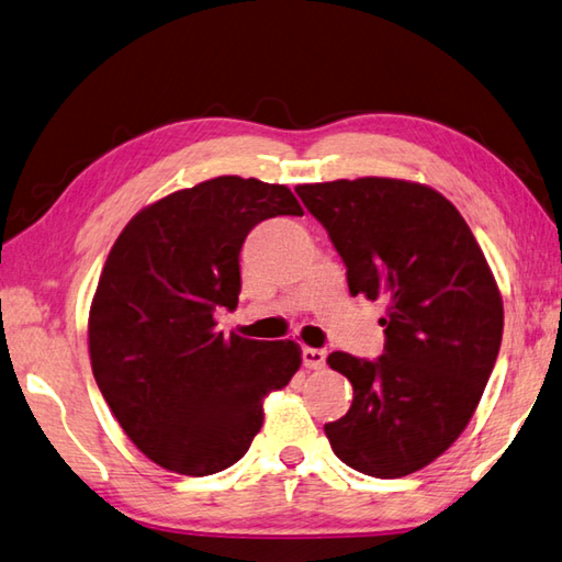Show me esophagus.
<instances>
[{"instance_id":"esophagus-1","label":"esophagus","mask_w":562,"mask_h":562,"mask_svg":"<svg viewBox=\"0 0 562 562\" xmlns=\"http://www.w3.org/2000/svg\"><path fill=\"white\" fill-rule=\"evenodd\" d=\"M303 364L308 367V369H325V364H327V349L305 347L303 349Z\"/></svg>"}]
</instances>
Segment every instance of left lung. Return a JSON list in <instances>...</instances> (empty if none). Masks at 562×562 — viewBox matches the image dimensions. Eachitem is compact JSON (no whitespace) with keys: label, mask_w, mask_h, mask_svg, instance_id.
<instances>
[{"label":"left lung","mask_w":562,"mask_h":562,"mask_svg":"<svg viewBox=\"0 0 562 562\" xmlns=\"http://www.w3.org/2000/svg\"><path fill=\"white\" fill-rule=\"evenodd\" d=\"M295 193L340 254L349 293L386 301L384 355L327 357L355 396L325 436L352 470L406 477L477 408L502 347V295L468 222L432 188L357 178Z\"/></svg>","instance_id":"8db88e82"}]
</instances>
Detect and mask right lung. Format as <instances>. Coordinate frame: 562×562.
Here are the masks:
<instances>
[{"mask_svg": "<svg viewBox=\"0 0 562 562\" xmlns=\"http://www.w3.org/2000/svg\"><path fill=\"white\" fill-rule=\"evenodd\" d=\"M303 215L285 186L220 176L142 210L116 237L90 308V362L126 436L161 468L205 477L245 458L261 401L301 367L295 342L215 330L239 303L259 222Z\"/></svg>", "mask_w": 562, "mask_h": 562, "instance_id": "right-lung-1", "label": "right lung"}]
</instances>
